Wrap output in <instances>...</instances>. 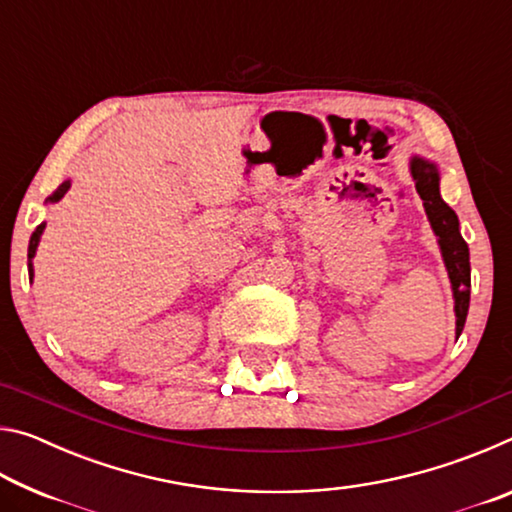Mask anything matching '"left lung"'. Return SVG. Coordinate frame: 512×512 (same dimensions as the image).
Instances as JSON below:
<instances>
[{
    "mask_svg": "<svg viewBox=\"0 0 512 512\" xmlns=\"http://www.w3.org/2000/svg\"><path fill=\"white\" fill-rule=\"evenodd\" d=\"M411 176L415 189L424 203V212L438 237L440 253H443L449 282L454 291V311H456V336H461L467 309H470V250L458 228V216L440 196V173L438 167L429 160L413 155Z\"/></svg>",
    "mask_w": 512,
    "mask_h": 512,
    "instance_id": "obj_1",
    "label": "left lung"
}]
</instances>
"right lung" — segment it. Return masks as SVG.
I'll use <instances>...</instances> for the list:
<instances>
[{"instance_id": "1", "label": "right lung", "mask_w": 512, "mask_h": 512, "mask_svg": "<svg viewBox=\"0 0 512 512\" xmlns=\"http://www.w3.org/2000/svg\"><path fill=\"white\" fill-rule=\"evenodd\" d=\"M69 180H65L63 185H60L54 194H51L49 198H47V203H58L60 198H63L65 194H67V189H69ZM42 230H45V223H40L38 228H36V232H33L31 235V241H29V275L33 277V264H31V259L36 257V250H38V244H40V235H42Z\"/></svg>"}]
</instances>
